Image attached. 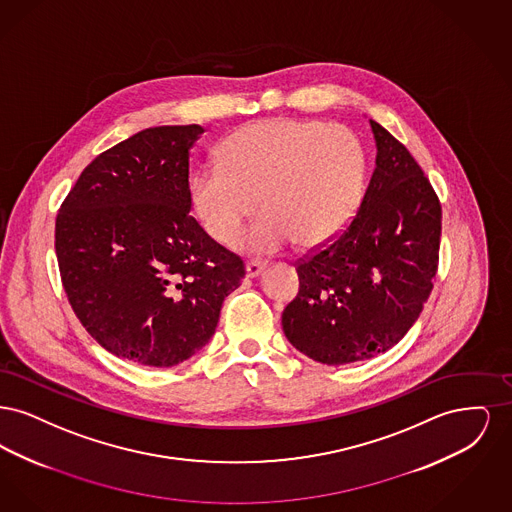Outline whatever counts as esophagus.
<instances>
[{"label": "esophagus", "mask_w": 512, "mask_h": 512, "mask_svg": "<svg viewBox=\"0 0 512 512\" xmlns=\"http://www.w3.org/2000/svg\"><path fill=\"white\" fill-rule=\"evenodd\" d=\"M265 263H261V261H249L247 265H245V272H247V278H257L263 270H265Z\"/></svg>", "instance_id": "obj_1"}]
</instances>
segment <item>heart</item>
I'll use <instances>...</instances> for the list:
<instances>
[{"label":"heart","instance_id":"heart-1","mask_svg":"<svg viewBox=\"0 0 512 512\" xmlns=\"http://www.w3.org/2000/svg\"><path fill=\"white\" fill-rule=\"evenodd\" d=\"M219 159L192 176L195 211L217 242L230 244L259 203L261 217L238 242L259 255L293 240L305 249L334 242L365 192V149L340 124L247 122L222 140Z\"/></svg>","mask_w":512,"mask_h":512}]
</instances>
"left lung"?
<instances>
[{
  "label": "left lung",
  "mask_w": 512,
  "mask_h": 512,
  "mask_svg": "<svg viewBox=\"0 0 512 512\" xmlns=\"http://www.w3.org/2000/svg\"><path fill=\"white\" fill-rule=\"evenodd\" d=\"M376 167L355 219L299 263L282 313L293 347L322 365L376 357L411 330L434 288L441 205L407 147L370 121Z\"/></svg>",
  "instance_id": "8db88e82"
}]
</instances>
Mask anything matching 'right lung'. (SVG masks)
Here are the masks:
<instances>
[{
    "mask_svg": "<svg viewBox=\"0 0 512 512\" xmlns=\"http://www.w3.org/2000/svg\"><path fill=\"white\" fill-rule=\"evenodd\" d=\"M203 126L146 128L96 157L55 220V253L74 315L136 365L188 361L215 334L244 263L197 224L190 151Z\"/></svg>",
    "mask_w": 512,
    "mask_h": 512,
    "instance_id": "1",
    "label": "right lung"
}]
</instances>
